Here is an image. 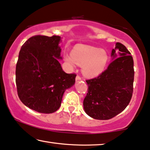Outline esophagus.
I'll list each match as a JSON object with an SVG mask.
<instances>
[{
  "instance_id": "1",
  "label": "esophagus",
  "mask_w": 150,
  "mask_h": 150,
  "mask_svg": "<svg viewBox=\"0 0 150 150\" xmlns=\"http://www.w3.org/2000/svg\"><path fill=\"white\" fill-rule=\"evenodd\" d=\"M81 80V77H80V76L77 75L76 77V80Z\"/></svg>"
}]
</instances>
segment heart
<instances>
[{
	"label": "heart",
	"instance_id": "1",
	"mask_svg": "<svg viewBox=\"0 0 150 150\" xmlns=\"http://www.w3.org/2000/svg\"><path fill=\"white\" fill-rule=\"evenodd\" d=\"M65 60L71 68L82 66V71L86 77L93 78L100 74L107 66L108 57L105 51L86 45H78L72 53L65 56Z\"/></svg>",
	"mask_w": 150,
	"mask_h": 150
}]
</instances>
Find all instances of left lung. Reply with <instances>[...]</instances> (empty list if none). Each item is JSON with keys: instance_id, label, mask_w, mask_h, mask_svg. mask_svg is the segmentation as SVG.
<instances>
[{"instance_id": "1", "label": "left lung", "mask_w": 150, "mask_h": 150, "mask_svg": "<svg viewBox=\"0 0 150 150\" xmlns=\"http://www.w3.org/2000/svg\"><path fill=\"white\" fill-rule=\"evenodd\" d=\"M113 61L94 79L86 80L88 93L84 110L91 118L109 120L129 105L133 92L134 62L125 45L117 42L112 49Z\"/></svg>"}]
</instances>
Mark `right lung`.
<instances>
[{
    "instance_id": "right-lung-1",
    "label": "right lung",
    "mask_w": 150,
    "mask_h": 150,
    "mask_svg": "<svg viewBox=\"0 0 150 150\" xmlns=\"http://www.w3.org/2000/svg\"><path fill=\"white\" fill-rule=\"evenodd\" d=\"M61 37L32 36L22 45L16 64V82L21 101L34 111L51 114L57 111L67 88L75 83L76 74L63 71Z\"/></svg>"
}]
</instances>
